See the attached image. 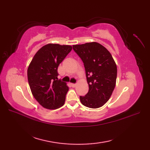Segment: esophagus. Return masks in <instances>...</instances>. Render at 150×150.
<instances>
[{
	"label": "esophagus",
	"instance_id": "esophagus-1",
	"mask_svg": "<svg viewBox=\"0 0 150 150\" xmlns=\"http://www.w3.org/2000/svg\"><path fill=\"white\" fill-rule=\"evenodd\" d=\"M71 86H72V87L73 88H74V87H76V84H74V83H71Z\"/></svg>",
	"mask_w": 150,
	"mask_h": 150
}]
</instances>
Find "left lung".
<instances>
[{"instance_id":"1","label":"left lung","mask_w":150,"mask_h":150,"mask_svg":"<svg viewBox=\"0 0 150 150\" xmlns=\"http://www.w3.org/2000/svg\"><path fill=\"white\" fill-rule=\"evenodd\" d=\"M84 63L89 85L88 93L80 96L84 106H103L110 98L116 86L117 67L111 53L96 42L72 46Z\"/></svg>"}]
</instances>
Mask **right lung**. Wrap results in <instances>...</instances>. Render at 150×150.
I'll return each mask as SVG.
<instances>
[{
  "instance_id": "right-lung-1",
  "label": "right lung",
  "mask_w": 150,
  "mask_h": 150,
  "mask_svg": "<svg viewBox=\"0 0 150 150\" xmlns=\"http://www.w3.org/2000/svg\"><path fill=\"white\" fill-rule=\"evenodd\" d=\"M71 50L69 45L48 44L36 52L30 63L28 78L31 92L44 108L56 110L64 105L69 88L58 79L57 68Z\"/></svg>"
}]
</instances>
